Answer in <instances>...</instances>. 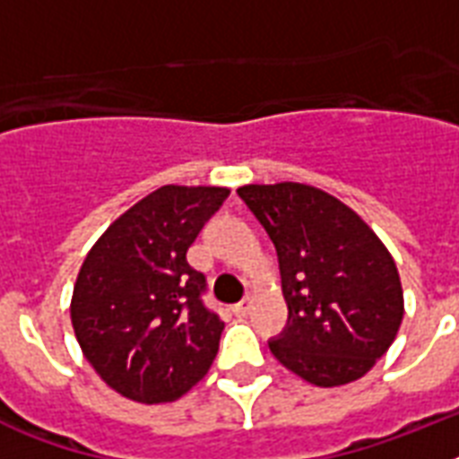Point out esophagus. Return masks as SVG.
<instances>
[{
	"label": "esophagus",
	"mask_w": 459,
	"mask_h": 459,
	"mask_svg": "<svg viewBox=\"0 0 459 459\" xmlns=\"http://www.w3.org/2000/svg\"><path fill=\"white\" fill-rule=\"evenodd\" d=\"M250 300H240L238 305H233V314H236V316H247V314H250Z\"/></svg>",
	"instance_id": "obj_1"
}]
</instances>
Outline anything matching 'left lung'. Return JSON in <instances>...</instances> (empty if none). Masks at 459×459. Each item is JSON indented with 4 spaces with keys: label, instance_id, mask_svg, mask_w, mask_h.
Instances as JSON below:
<instances>
[{
    "label": "left lung",
    "instance_id": "left-lung-1",
    "mask_svg": "<svg viewBox=\"0 0 459 459\" xmlns=\"http://www.w3.org/2000/svg\"><path fill=\"white\" fill-rule=\"evenodd\" d=\"M279 255L288 324L269 341L286 369L321 388L362 378L405 314L398 266L359 216L305 183L238 187Z\"/></svg>",
    "mask_w": 459,
    "mask_h": 459
}]
</instances>
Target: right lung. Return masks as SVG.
Masks as SVG:
<instances>
[{
    "instance_id": "obj_1",
    "label": "right lung",
    "mask_w": 459,
    "mask_h": 459,
    "mask_svg": "<svg viewBox=\"0 0 459 459\" xmlns=\"http://www.w3.org/2000/svg\"><path fill=\"white\" fill-rule=\"evenodd\" d=\"M229 187L161 186L92 245L71 300V324L102 381L135 403H173L214 362L223 321L202 302L204 273L187 247Z\"/></svg>"
}]
</instances>
